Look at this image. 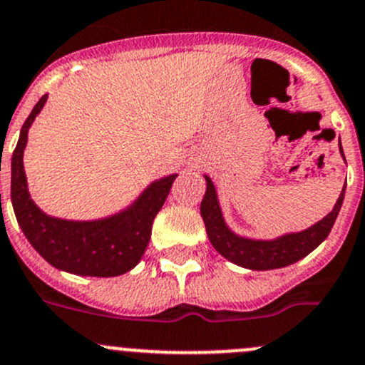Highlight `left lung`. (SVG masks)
Returning <instances> with one entry per match:
<instances>
[{"label":"left lung","instance_id":"1","mask_svg":"<svg viewBox=\"0 0 365 365\" xmlns=\"http://www.w3.org/2000/svg\"><path fill=\"white\" fill-rule=\"evenodd\" d=\"M339 148H341V155L344 157L341 140H339ZM205 180H207V192H205L203 201H201L200 210L205 228H207L208 240L217 250V253L228 258L230 262L240 265V267L253 269V271L285 267V265H291L294 262L302 260L310 251L316 250L327 239L328 233H330L331 226H334L335 219L339 215V210L342 207V201H344L346 190L344 183L334 210L327 217H323L316 225L310 226V228L303 230V232L285 233V235L277 237V239L272 240H257L237 235V233H233L226 226L225 219H222L221 207H219L214 183H212L208 176H205Z\"/></svg>","mask_w":365,"mask_h":365}]
</instances>
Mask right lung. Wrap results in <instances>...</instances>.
<instances>
[{"label":"right lung","mask_w":365,"mask_h":365,"mask_svg":"<svg viewBox=\"0 0 365 365\" xmlns=\"http://www.w3.org/2000/svg\"><path fill=\"white\" fill-rule=\"evenodd\" d=\"M48 94L38 100L21 128L12 155V207L21 230L46 262L80 277H119L135 267L146 251L151 225L162 208L173 182L169 175L151 183L119 214L96 221H67L44 214L30 197L24 175L23 153L28 130L44 107Z\"/></svg>","instance_id":"1"}]
</instances>
